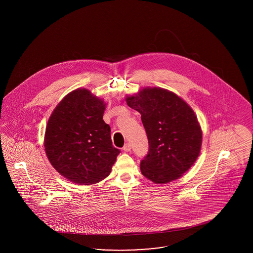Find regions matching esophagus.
<instances>
[{
  "mask_svg": "<svg viewBox=\"0 0 253 253\" xmlns=\"http://www.w3.org/2000/svg\"><path fill=\"white\" fill-rule=\"evenodd\" d=\"M132 150V146L130 143H126V144L124 145V147H123V151L124 152H130Z\"/></svg>",
  "mask_w": 253,
  "mask_h": 253,
  "instance_id": "esophagus-1",
  "label": "esophagus"
}]
</instances>
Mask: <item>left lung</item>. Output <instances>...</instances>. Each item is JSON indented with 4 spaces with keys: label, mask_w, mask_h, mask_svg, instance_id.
I'll use <instances>...</instances> for the list:
<instances>
[{
    "label": "left lung",
    "mask_w": 253,
    "mask_h": 253,
    "mask_svg": "<svg viewBox=\"0 0 253 253\" xmlns=\"http://www.w3.org/2000/svg\"><path fill=\"white\" fill-rule=\"evenodd\" d=\"M126 102L140 113L149 141L141 173L156 184L179 178L201 150L202 131L193 109L174 93L158 87L143 88L127 96Z\"/></svg>",
    "instance_id": "left-lung-1"
}]
</instances>
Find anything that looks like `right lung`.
Listing matches in <instances>:
<instances>
[{
  "label": "right lung",
  "instance_id": "right-lung-1",
  "mask_svg": "<svg viewBox=\"0 0 253 253\" xmlns=\"http://www.w3.org/2000/svg\"><path fill=\"white\" fill-rule=\"evenodd\" d=\"M105 103L87 89L72 91L49 118L44 149L51 165L68 180L96 184L107 177L121 151L102 120Z\"/></svg>",
  "mask_w": 253,
  "mask_h": 253
}]
</instances>
